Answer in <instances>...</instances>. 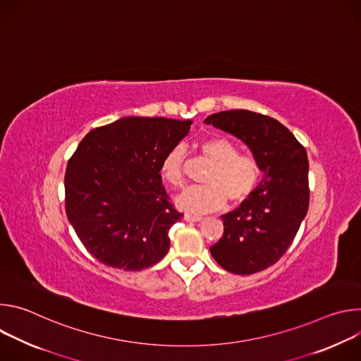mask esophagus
Listing matches in <instances>:
<instances>
[{
    "label": "esophagus",
    "instance_id": "34e87169",
    "mask_svg": "<svg viewBox=\"0 0 361 361\" xmlns=\"http://www.w3.org/2000/svg\"><path fill=\"white\" fill-rule=\"evenodd\" d=\"M184 220H185V221H190V223H197V221H201L202 217H200V216H192V214H184Z\"/></svg>",
    "mask_w": 361,
    "mask_h": 361
}]
</instances>
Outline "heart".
<instances>
[{"label": "heart", "mask_w": 361, "mask_h": 361, "mask_svg": "<svg viewBox=\"0 0 361 361\" xmlns=\"http://www.w3.org/2000/svg\"><path fill=\"white\" fill-rule=\"evenodd\" d=\"M197 149L214 166L205 177V185L191 187L177 198L181 210L204 214L221 209L227 200L231 205H238L251 195L260 180V166L252 156L238 154L237 144L226 137L205 138L197 144ZM184 164V149L171 148L161 161L163 181L181 188L185 183Z\"/></svg>", "instance_id": "obj_1"}]
</instances>
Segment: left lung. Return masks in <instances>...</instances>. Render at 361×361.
<instances>
[{
  "label": "left lung",
  "instance_id": "1",
  "mask_svg": "<svg viewBox=\"0 0 361 361\" xmlns=\"http://www.w3.org/2000/svg\"><path fill=\"white\" fill-rule=\"evenodd\" d=\"M204 123L240 138L264 171L240 207L221 216L224 233L210 252L234 274L266 270L287 251L308 210L305 148L280 121L248 110L221 111Z\"/></svg>",
  "mask_w": 361,
  "mask_h": 361
}]
</instances>
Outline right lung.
Returning a JSON list of instances; mask_svg holds the SVG:
<instances>
[{
    "mask_svg": "<svg viewBox=\"0 0 361 361\" xmlns=\"http://www.w3.org/2000/svg\"><path fill=\"white\" fill-rule=\"evenodd\" d=\"M192 121L124 117L91 130L68 160L66 213L80 241L109 267L138 271L170 248L178 213L161 184L166 154Z\"/></svg>",
    "mask_w": 361,
    "mask_h": 361,
    "instance_id": "right-lung-1",
    "label": "right lung"
}]
</instances>
